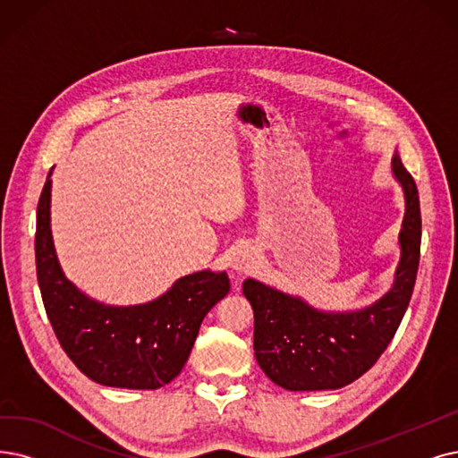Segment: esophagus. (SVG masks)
<instances>
[{
  "label": "esophagus",
  "mask_w": 458,
  "mask_h": 458,
  "mask_svg": "<svg viewBox=\"0 0 458 458\" xmlns=\"http://www.w3.org/2000/svg\"><path fill=\"white\" fill-rule=\"evenodd\" d=\"M255 263H258V251H255L251 246H246V248L236 251V255L231 261V268H233V272L241 274L242 276V274L250 272L255 267Z\"/></svg>",
  "instance_id": "esophagus-1"
}]
</instances>
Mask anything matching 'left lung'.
I'll list each match as a JSON object with an SVG mask.
<instances>
[{
	"label": "left lung",
	"mask_w": 458,
	"mask_h": 458,
	"mask_svg": "<svg viewBox=\"0 0 458 458\" xmlns=\"http://www.w3.org/2000/svg\"><path fill=\"white\" fill-rule=\"evenodd\" d=\"M391 171L404 191L398 233L400 259L393 284L376 302L333 312L259 280L242 284L253 308V352L261 370L287 391H331L350 386L387 350L404 318L419 268L420 210L417 186L393 154Z\"/></svg>",
	"instance_id": "left-lung-1"
}]
</instances>
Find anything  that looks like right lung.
<instances>
[{"instance_id": "right-lung-1", "label": "right lung", "mask_w": 458, "mask_h": 458, "mask_svg": "<svg viewBox=\"0 0 458 458\" xmlns=\"http://www.w3.org/2000/svg\"><path fill=\"white\" fill-rule=\"evenodd\" d=\"M52 169L38 205L35 265L43 304L64 352L106 387L159 389L191 353L199 327L229 293L227 272L210 268L178 278L154 301L114 306L86 295L62 270L50 229Z\"/></svg>"}]
</instances>
